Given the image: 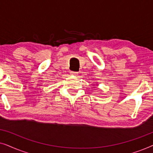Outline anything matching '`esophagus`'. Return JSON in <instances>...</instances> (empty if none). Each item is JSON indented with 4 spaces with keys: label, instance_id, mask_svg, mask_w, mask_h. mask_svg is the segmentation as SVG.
Here are the masks:
<instances>
[{
    "label": "esophagus",
    "instance_id": "34e87169",
    "mask_svg": "<svg viewBox=\"0 0 153 153\" xmlns=\"http://www.w3.org/2000/svg\"><path fill=\"white\" fill-rule=\"evenodd\" d=\"M70 74L71 75H73V76H76V75H78V72H70Z\"/></svg>",
    "mask_w": 153,
    "mask_h": 153
}]
</instances>
